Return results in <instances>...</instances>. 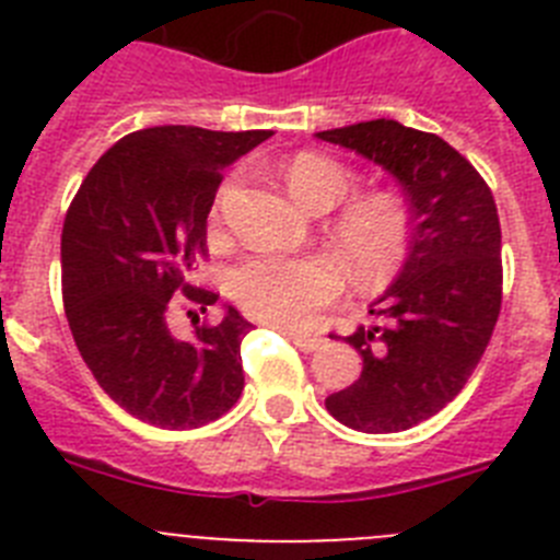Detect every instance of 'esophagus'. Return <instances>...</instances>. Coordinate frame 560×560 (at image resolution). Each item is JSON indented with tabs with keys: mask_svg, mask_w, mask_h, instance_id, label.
<instances>
[{
	"mask_svg": "<svg viewBox=\"0 0 560 560\" xmlns=\"http://www.w3.org/2000/svg\"><path fill=\"white\" fill-rule=\"evenodd\" d=\"M283 334L289 336L291 341H294L296 348L303 350V353H314V350H319L325 345L323 336H311V334H300V330H289L283 328Z\"/></svg>",
	"mask_w": 560,
	"mask_h": 560,
	"instance_id": "esophagus-1",
	"label": "esophagus"
}]
</instances>
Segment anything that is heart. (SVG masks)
I'll list each match as a JSON object with an SVG mask.
<instances>
[{"label":"heart","mask_w":560,"mask_h":560,"mask_svg":"<svg viewBox=\"0 0 560 560\" xmlns=\"http://www.w3.org/2000/svg\"><path fill=\"white\" fill-rule=\"evenodd\" d=\"M285 182L305 207L328 212L355 192V176L323 153L303 151L285 165ZM230 182L221 187L224 199ZM336 249L361 285L381 289L407 266L415 244L412 210L398 192L378 190L341 207L330 226ZM345 277L328 255L255 257L232 275V294L246 314L280 328H303L339 296Z\"/></svg>","instance_id":"heart-1"}]
</instances>
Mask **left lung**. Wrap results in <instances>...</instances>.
<instances>
[{
	"label": "left lung",
	"instance_id": "left-lung-1",
	"mask_svg": "<svg viewBox=\"0 0 560 560\" xmlns=\"http://www.w3.org/2000/svg\"><path fill=\"white\" fill-rule=\"evenodd\" d=\"M389 171L407 192L415 244L398 280L350 341L359 378L325 398L339 423L407 432L452 404L482 359L502 308V230L491 187L438 133L395 120L319 131Z\"/></svg>",
	"mask_w": 560,
	"mask_h": 560
}]
</instances>
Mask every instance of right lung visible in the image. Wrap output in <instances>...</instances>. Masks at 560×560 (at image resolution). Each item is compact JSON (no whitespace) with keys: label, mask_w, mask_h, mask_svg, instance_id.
Wrapping results in <instances>:
<instances>
[{"label":"right lung","mask_w":560,"mask_h":560,"mask_svg":"<svg viewBox=\"0 0 560 560\" xmlns=\"http://www.w3.org/2000/svg\"><path fill=\"white\" fill-rule=\"evenodd\" d=\"M271 131L142 128L114 142L86 173L61 232L67 323L103 393L160 429H199L230 412L244 389L235 308L199 325L219 294L192 285L207 257V215L221 173ZM182 307L194 336L170 319Z\"/></svg>","instance_id":"1"}]
</instances>
